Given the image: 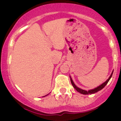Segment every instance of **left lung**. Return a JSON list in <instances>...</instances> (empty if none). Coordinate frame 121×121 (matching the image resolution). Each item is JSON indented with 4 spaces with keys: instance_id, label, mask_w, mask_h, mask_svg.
Segmentation results:
<instances>
[{
    "instance_id": "left-lung-1",
    "label": "left lung",
    "mask_w": 121,
    "mask_h": 121,
    "mask_svg": "<svg viewBox=\"0 0 121 121\" xmlns=\"http://www.w3.org/2000/svg\"><path fill=\"white\" fill-rule=\"evenodd\" d=\"M113 70L112 71V72L111 74V75L109 76V77L108 78V80H107L106 81H105L104 83H102V84H101L100 85H99V86H97V87L95 88L94 89H92V90H88V91H86V90H82V89H81L79 87H78V86H77L76 85H75V84H74V82H73V80H72L71 77V76H69V78H70V80H71V82L72 85H73V87L76 90V91H77L78 92H80V93L82 94H84V95H88V94H94V93H96V92H97L98 91H100V90H102V88H104L105 87V86L106 85H107V83L108 82V81H109V80L111 79V78L112 77V74H113Z\"/></svg>"
}]
</instances>
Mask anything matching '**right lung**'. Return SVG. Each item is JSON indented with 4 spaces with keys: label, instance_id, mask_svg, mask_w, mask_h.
Wrapping results in <instances>:
<instances>
[{
    "label": "right lung",
    "instance_id": "obj_1",
    "mask_svg": "<svg viewBox=\"0 0 121 121\" xmlns=\"http://www.w3.org/2000/svg\"><path fill=\"white\" fill-rule=\"evenodd\" d=\"M47 95H48V94H47ZM47 95H45V96H44V97H46V96H47Z\"/></svg>",
    "mask_w": 121,
    "mask_h": 121
}]
</instances>
